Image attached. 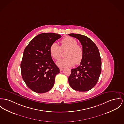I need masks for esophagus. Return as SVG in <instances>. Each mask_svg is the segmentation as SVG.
<instances>
[{
    "instance_id": "esophagus-1",
    "label": "esophagus",
    "mask_w": 124,
    "mask_h": 124,
    "mask_svg": "<svg viewBox=\"0 0 124 124\" xmlns=\"http://www.w3.org/2000/svg\"><path fill=\"white\" fill-rule=\"evenodd\" d=\"M63 70V68H60V71H62Z\"/></svg>"
}]
</instances>
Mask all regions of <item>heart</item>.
Masks as SVG:
<instances>
[{"label":"heart","instance_id":"b5f03b06","mask_svg":"<svg viewBox=\"0 0 124 124\" xmlns=\"http://www.w3.org/2000/svg\"><path fill=\"white\" fill-rule=\"evenodd\" d=\"M60 46L56 43H53L50 47L51 55L54 59L58 60L61 58L62 51H66V58L57 62V65L61 67H71L75 63L77 65L81 63L84 56L82 47L78 44V42L74 38L66 37L61 41Z\"/></svg>","mask_w":124,"mask_h":124}]
</instances>
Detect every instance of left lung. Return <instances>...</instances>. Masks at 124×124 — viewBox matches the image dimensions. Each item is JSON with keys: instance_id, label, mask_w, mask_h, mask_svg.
<instances>
[{"instance_id": "1", "label": "left lung", "mask_w": 124, "mask_h": 124, "mask_svg": "<svg viewBox=\"0 0 124 124\" xmlns=\"http://www.w3.org/2000/svg\"><path fill=\"white\" fill-rule=\"evenodd\" d=\"M69 35L78 39L84 50L80 65L71 70L68 78L69 84L75 90L89 91L96 85L101 73V61L99 50L95 43L85 36L74 33Z\"/></svg>"}]
</instances>
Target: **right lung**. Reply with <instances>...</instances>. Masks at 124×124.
Masks as SVG:
<instances>
[{"instance_id": "add662e5", "label": "right lung", "mask_w": 124, "mask_h": 124, "mask_svg": "<svg viewBox=\"0 0 124 124\" xmlns=\"http://www.w3.org/2000/svg\"><path fill=\"white\" fill-rule=\"evenodd\" d=\"M61 37L56 33H41L25 47L21 63V74L25 84L32 91L44 93L53 87L60 70L52 58L50 47Z\"/></svg>"}]
</instances>
